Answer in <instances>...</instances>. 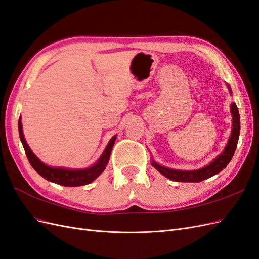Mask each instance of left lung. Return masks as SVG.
Returning <instances> with one entry per match:
<instances>
[{
  "instance_id": "obj_1",
  "label": "left lung",
  "mask_w": 259,
  "mask_h": 259,
  "mask_svg": "<svg viewBox=\"0 0 259 259\" xmlns=\"http://www.w3.org/2000/svg\"><path fill=\"white\" fill-rule=\"evenodd\" d=\"M227 86H228L230 95H232L230 86L228 84H227ZM230 112L232 116V128H231V134L229 136L228 143L226 144L223 152L219 154L216 159H214L210 163H208L207 165L199 169L183 170V169H174V168L165 167L163 165H160L159 163H156L154 160H152L151 161L152 166L166 178L174 180V182H182V183H199V182H202V180H205L211 176L218 174L219 171H222L231 161L234 151H236L239 136H240V114H239V110L236 103H231Z\"/></svg>"
}]
</instances>
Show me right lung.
Returning a JSON list of instances; mask_svg holds the SVG:
<instances>
[{
  "mask_svg": "<svg viewBox=\"0 0 259 259\" xmlns=\"http://www.w3.org/2000/svg\"><path fill=\"white\" fill-rule=\"evenodd\" d=\"M18 130H19V137L22 143L23 149H25L27 158L32 166L38 174L49 182L55 183L57 185L66 186V187H79L91 184L94 182L103 171L105 170L107 164L110 159V154L112 147L115 143L116 135H114L106 147L103 154L100 158L94 163L92 166L86 168H67V167H56V166H49L43 163L37 156L31 150L29 145L26 142V138L23 136L22 132V124L21 119L19 117L18 121Z\"/></svg>",
  "mask_w": 259,
  "mask_h": 259,
  "instance_id": "obj_1",
  "label": "right lung"
}]
</instances>
